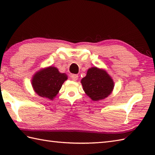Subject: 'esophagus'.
<instances>
[{"label":"esophagus","mask_w":155,"mask_h":155,"mask_svg":"<svg viewBox=\"0 0 155 155\" xmlns=\"http://www.w3.org/2000/svg\"><path fill=\"white\" fill-rule=\"evenodd\" d=\"M71 78H72V80L73 81H77L78 80V75L77 74H71Z\"/></svg>","instance_id":"34e87169"}]
</instances>
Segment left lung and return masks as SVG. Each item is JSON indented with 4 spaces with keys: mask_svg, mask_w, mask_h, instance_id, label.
I'll return each instance as SVG.
<instances>
[{
    "mask_svg": "<svg viewBox=\"0 0 155 155\" xmlns=\"http://www.w3.org/2000/svg\"><path fill=\"white\" fill-rule=\"evenodd\" d=\"M81 83L84 93L93 101L103 100L109 96L114 87L113 78L107 72L97 67L88 68Z\"/></svg>",
    "mask_w": 155,
    "mask_h": 155,
    "instance_id": "left-lung-1",
    "label": "left lung"
}]
</instances>
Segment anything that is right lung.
Masks as SVG:
<instances>
[{"label": "right lung", "instance_id": "right-lung-1", "mask_svg": "<svg viewBox=\"0 0 155 155\" xmlns=\"http://www.w3.org/2000/svg\"><path fill=\"white\" fill-rule=\"evenodd\" d=\"M67 78L65 73H61L57 68L50 66L36 72L32 77L31 84L38 96L53 100Z\"/></svg>", "mask_w": 155, "mask_h": 155}]
</instances>
